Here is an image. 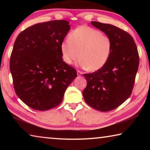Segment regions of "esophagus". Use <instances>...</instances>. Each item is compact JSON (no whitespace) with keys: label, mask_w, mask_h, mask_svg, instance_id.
<instances>
[{"label":"esophagus","mask_w":150,"mask_h":150,"mask_svg":"<svg viewBox=\"0 0 150 150\" xmlns=\"http://www.w3.org/2000/svg\"><path fill=\"white\" fill-rule=\"evenodd\" d=\"M82 74H83V73L81 71H77V75L78 76H81V75H82Z\"/></svg>","instance_id":"1"}]
</instances>
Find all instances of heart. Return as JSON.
I'll list each match as a JSON object with an SVG mask.
<instances>
[{
	"mask_svg": "<svg viewBox=\"0 0 150 150\" xmlns=\"http://www.w3.org/2000/svg\"><path fill=\"white\" fill-rule=\"evenodd\" d=\"M112 50L110 37L87 26L73 30L69 34L68 40L63 41L60 45L63 62L68 65L72 64L79 56L78 64L90 71L99 70L106 64Z\"/></svg>",
	"mask_w": 150,
	"mask_h": 150,
	"instance_id": "obj_1",
	"label": "heart"
}]
</instances>
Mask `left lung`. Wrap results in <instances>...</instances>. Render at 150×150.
I'll use <instances>...</instances> for the list:
<instances>
[{"label":"left lung","instance_id":"left-lung-1","mask_svg":"<svg viewBox=\"0 0 150 150\" xmlns=\"http://www.w3.org/2000/svg\"><path fill=\"white\" fill-rule=\"evenodd\" d=\"M94 26L110 38L112 50L108 62L93 73L83 74L87 87L85 102L101 112L118 107L131 95L139 66V54L132 35L119 28L92 21Z\"/></svg>","mask_w":150,"mask_h":150}]
</instances>
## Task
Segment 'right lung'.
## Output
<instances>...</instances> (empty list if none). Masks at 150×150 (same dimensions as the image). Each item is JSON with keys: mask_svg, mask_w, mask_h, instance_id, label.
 Segmentation results:
<instances>
[{"mask_svg": "<svg viewBox=\"0 0 150 150\" xmlns=\"http://www.w3.org/2000/svg\"><path fill=\"white\" fill-rule=\"evenodd\" d=\"M70 28L67 20L42 22L25 29L15 40L10 59L14 88L34 110L57 106L77 77V71L63 62L60 51Z\"/></svg>", "mask_w": 150, "mask_h": 150, "instance_id": "add662e5", "label": "right lung"}]
</instances>
